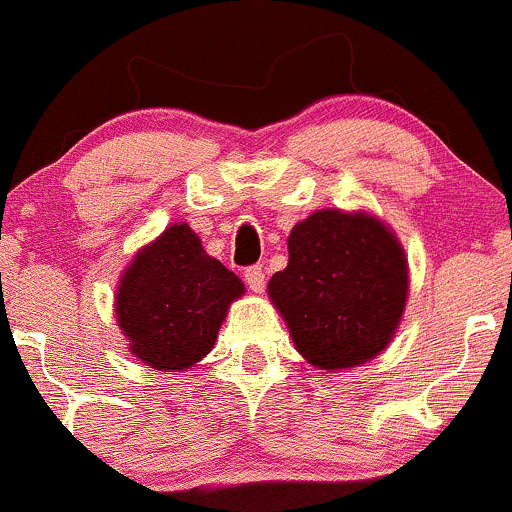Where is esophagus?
<instances>
[{
	"label": "esophagus",
	"instance_id": "1",
	"mask_svg": "<svg viewBox=\"0 0 512 512\" xmlns=\"http://www.w3.org/2000/svg\"><path fill=\"white\" fill-rule=\"evenodd\" d=\"M245 281H248L250 291L262 293L264 286H267V276H264V269L260 264H252V267L245 269Z\"/></svg>",
	"mask_w": 512,
	"mask_h": 512
}]
</instances>
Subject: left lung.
Masks as SVG:
<instances>
[{
    "instance_id": "1",
    "label": "left lung",
    "mask_w": 512,
    "mask_h": 512,
    "mask_svg": "<svg viewBox=\"0 0 512 512\" xmlns=\"http://www.w3.org/2000/svg\"><path fill=\"white\" fill-rule=\"evenodd\" d=\"M407 260L378 219L315 211L293 226L289 264L269 296L317 368H351L390 344L407 303Z\"/></svg>"
}]
</instances>
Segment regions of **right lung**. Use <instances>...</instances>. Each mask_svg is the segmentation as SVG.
<instances>
[{"label": "right lung", "instance_id": "add662e5", "mask_svg": "<svg viewBox=\"0 0 512 512\" xmlns=\"http://www.w3.org/2000/svg\"><path fill=\"white\" fill-rule=\"evenodd\" d=\"M243 281L204 252L187 223L144 248L117 289V322L132 354L156 370L195 366L214 346Z\"/></svg>", "mask_w": 512, "mask_h": 512}]
</instances>
